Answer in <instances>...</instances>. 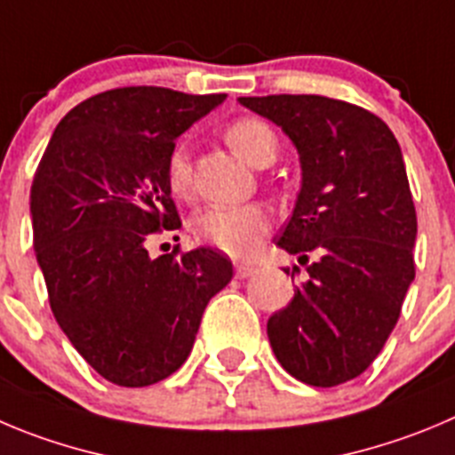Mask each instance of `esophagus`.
Wrapping results in <instances>:
<instances>
[{"label":"esophagus","instance_id":"1","mask_svg":"<svg viewBox=\"0 0 455 455\" xmlns=\"http://www.w3.org/2000/svg\"><path fill=\"white\" fill-rule=\"evenodd\" d=\"M251 274H256V267L249 265V262H237L235 265V275L237 278H249Z\"/></svg>","mask_w":455,"mask_h":455}]
</instances>
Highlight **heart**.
<instances>
[{
    "label": "heart",
    "instance_id": "b5f03b06",
    "mask_svg": "<svg viewBox=\"0 0 455 455\" xmlns=\"http://www.w3.org/2000/svg\"><path fill=\"white\" fill-rule=\"evenodd\" d=\"M228 148L240 159L256 168H265L275 159L278 139L269 123L262 118H240L224 132ZM165 180L177 197H188L193 188L190 180V159L186 146H175L165 164ZM193 233L206 244L222 249L231 256H249L258 249L262 237L271 228L269 208L262 204L244 206H208L193 218Z\"/></svg>",
    "mask_w": 455,
    "mask_h": 455
}]
</instances>
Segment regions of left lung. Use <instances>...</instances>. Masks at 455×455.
<instances>
[{
	"label": "left lung",
	"instance_id": "left-lung-1",
	"mask_svg": "<svg viewBox=\"0 0 455 455\" xmlns=\"http://www.w3.org/2000/svg\"><path fill=\"white\" fill-rule=\"evenodd\" d=\"M240 103L299 150L303 181L275 244L300 265L315 256L291 303L267 321L269 343L299 381L339 386L375 362L415 278L418 218L400 143L379 116L346 100L278 93Z\"/></svg>",
	"mask_w": 455,
	"mask_h": 455
}]
</instances>
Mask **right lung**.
<instances>
[{
  "label": "right lung",
  "instance_id": "add662e5",
  "mask_svg": "<svg viewBox=\"0 0 455 455\" xmlns=\"http://www.w3.org/2000/svg\"><path fill=\"white\" fill-rule=\"evenodd\" d=\"M224 99L165 87L96 93L58 123L36 170L33 247L51 312L112 384L139 388L181 368L208 300L233 278L213 249H146L181 227L165 180L175 139Z\"/></svg>",
  "mask_w": 455,
  "mask_h": 455
}]
</instances>
